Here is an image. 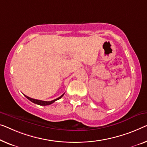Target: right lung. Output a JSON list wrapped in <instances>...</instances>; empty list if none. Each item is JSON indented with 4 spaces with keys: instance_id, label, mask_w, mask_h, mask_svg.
I'll list each match as a JSON object with an SVG mask.
<instances>
[{
    "instance_id": "right-lung-1",
    "label": "right lung",
    "mask_w": 147,
    "mask_h": 147,
    "mask_svg": "<svg viewBox=\"0 0 147 147\" xmlns=\"http://www.w3.org/2000/svg\"><path fill=\"white\" fill-rule=\"evenodd\" d=\"M63 95H64V94H63V95H61V96H60V97L57 98V99H55V100H52V101H42V100H36V99H34V98H30V97H28V96H26V95H24V96H26V98H27L28 100H30V101L32 102L33 103H34V104H38V105H40V106H47V105L51 104H53V102L57 101V100L61 99V98L63 97Z\"/></svg>"
}]
</instances>
